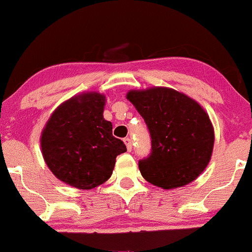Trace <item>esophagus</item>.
Instances as JSON below:
<instances>
[{"instance_id":"34e87169","label":"esophagus","mask_w":252,"mask_h":252,"mask_svg":"<svg viewBox=\"0 0 252 252\" xmlns=\"http://www.w3.org/2000/svg\"><path fill=\"white\" fill-rule=\"evenodd\" d=\"M124 143H126L128 152H131V149H132V141L130 140L129 137H126V138H124Z\"/></svg>"}]
</instances>
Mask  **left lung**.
Listing matches in <instances>:
<instances>
[{
    "instance_id": "8db88e82",
    "label": "left lung",
    "mask_w": 252,
    "mask_h": 252,
    "mask_svg": "<svg viewBox=\"0 0 252 252\" xmlns=\"http://www.w3.org/2000/svg\"><path fill=\"white\" fill-rule=\"evenodd\" d=\"M126 98L143 117L152 149L138 161L147 181L164 189L192 182L206 168L215 132L209 115L192 98L167 88L129 91Z\"/></svg>"
}]
</instances>
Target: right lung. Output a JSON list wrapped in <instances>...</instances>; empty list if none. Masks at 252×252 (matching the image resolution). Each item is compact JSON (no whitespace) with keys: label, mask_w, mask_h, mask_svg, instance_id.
<instances>
[{"label":"right lung","mask_w":252,"mask_h":252,"mask_svg":"<svg viewBox=\"0 0 252 252\" xmlns=\"http://www.w3.org/2000/svg\"><path fill=\"white\" fill-rule=\"evenodd\" d=\"M105 96L88 92L53 112L41 135L42 155L59 180L80 189L99 186L111 176L126 144L112 136L103 117Z\"/></svg>","instance_id":"obj_1"}]
</instances>
